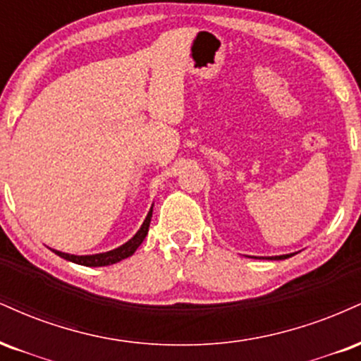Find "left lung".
I'll return each instance as SVG.
<instances>
[{"instance_id":"1","label":"left lung","mask_w":361,"mask_h":361,"mask_svg":"<svg viewBox=\"0 0 361 361\" xmlns=\"http://www.w3.org/2000/svg\"><path fill=\"white\" fill-rule=\"evenodd\" d=\"M294 255V253H290V255H281V257H270V260H283V258H289Z\"/></svg>"}]
</instances>
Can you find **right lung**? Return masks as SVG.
Listing matches in <instances>:
<instances>
[{"mask_svg": "<svg viewBox=\"0 0 361 361\" xmlns=\"http://www.w3.org/2000/svg\"><path fill=\"white\" fill-rule=\"evenodd\" d=\"M150 219H152V209L148 211L145 221H143L142 228H140V230L137 231V235H135L130 241H126L125 245H121L120 248H114V250H111V252L97 253V255H82V257L69 255V253L57 252V250H52V252L57 253L59 257L66 258V260L74 262V264H79V265H86V267L113 265V264H116V262H121L123 258H128V257L133 255L135 250H137L140 245H142V241L145 240V236L148 233V226H150Z\"/></svg>", "mask_w": 361, "mask_h": 361, "instance_id": "obj_1", "label": "right lung"}]
</instances>
